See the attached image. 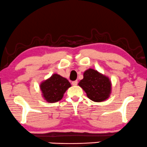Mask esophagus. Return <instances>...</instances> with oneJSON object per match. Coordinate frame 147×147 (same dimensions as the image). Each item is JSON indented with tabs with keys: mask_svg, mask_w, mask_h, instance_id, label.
<instances>
[{
	"mask_svg": "<svg viewBox=\"0 0 147 147\" xmlns=\"http://www.w3.org/2000/svg\"><path fill=\"white\" fill-rule=\"evenodd\" d=\"M71 84H72V85H74V86H76L77 84H78V80L73 81V82H71Z\"/></svg>",
	"mask_w": 147,
	"mask_h": 147,
	"instance_id": "34e87169",
	"label": "esophagus"
}]
</instances>
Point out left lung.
Returning <instances> with one entry per match:
<instances>
[{
  "instance_id": "left-lung-1",
  "label": "left lung",
  "mask_w": 147,
  "mask_h": 147,
  "mask_svg": "<svg viewBox=\"0 0 147 147\" xmlns=\"http://www.w3.org/2000/svg\"><path fill=\"white\" fill-rule=\"evenodd\" d=\"M83 76L78 85L83 89L89 99L102 102L109 97L111 84L108 77L92 69L85 71Z\"/></svg>"
}]
</instances>
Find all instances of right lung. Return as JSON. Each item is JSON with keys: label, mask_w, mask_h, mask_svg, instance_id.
I'll return each mask as SVG.
<instances>
[{"label": "right lung", "mask_w": 147, "mask_h": 147, "mask_svg": "<svg viewBox=\"0 0 147 147\" xmlns=\"http://www.w3.org/2000/svg\"><path fill=\"white\" fill-rule=\"evenodd\" d=\"M42 96L48 102H56L60 100L69 87L70 82L58 74H53L51 78L40 84Z\"/></svg>", "instance_id": "1"}]
</instances>
